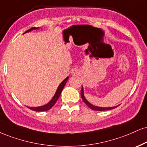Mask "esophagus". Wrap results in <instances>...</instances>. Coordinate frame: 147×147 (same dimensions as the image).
I'll return each mask as SVG.
<instances>
[{"instance_id": "obj_1", "label": "esophagus", "mask_w": 147, "mask_h": 147, "mask_svg": "<svg viewBox=\"0 0 147 147\" xmlns=\"http://www.w3.org/2000/svg\"><path fill=\"white\" fill-rule=\"evenodd\" d=\"M80 74V70L78 68H74L72 69L71 71V75L72 76H77L79 75Z\"/></svg>"}]
</instances>
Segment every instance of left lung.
<instances>
[{"mask_svg": "<svg viewBox=\"0 0 147 147\" xmlns=\"http://www.w3.org/2000/svg\"><path fill=\"white\" fill-rule=\"evenodd\" d=\"M81 98H82L83 100H84V102L87 105L88 107H90V108H91L92 109H93V110H96V111H106V110H109V109H114L116 108V107H117L118 105H116V106H114V107H98V106H95V105H93L92 104H91L90 102H88V100L86 99V97L84 96V88H83L82 86V88H81Z\"/></svg>", "mask_w": 147, "mask_h": 147, "instance_id": "left-lung-1", "label": "left lung"}]
</instances>
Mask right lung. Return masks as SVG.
Masks as SVG:
<instances>
[{"label": "right lung", "instance_id": "right-lung-1", "mask_svg": "<svg viewBox=\"0 0 147 147\" xmlns=\"http://www.w3.org/2000/svg\"><path fill=\"white\" fill-rule=\"evenodd\" d=\"M38 29H39V27H32V28H31V29H29V30H27L26 32H24V34L26 33L30 32V31H33V30H36ZM68 78L69 77H67L64 80H63L62 82H61V84L59 85V86H58L57 89V90L55 92V93L52 99H51L50 101L48 102V103L46 104V105H42V106H39V107H27L28 108L31 109V110L35 111V112H44V111L49 110V109H50L51 107H53V106L55 104L58 98H59L60 94H61V91L63 90V88H64L65 85H66Z\"/></svg>", "mask_w": 147, "mask_h": 147}]
</instances>
